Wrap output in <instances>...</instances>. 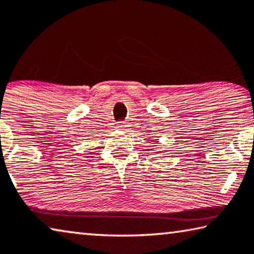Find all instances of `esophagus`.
Here are the masks:
<instances>
[{
    "label": "esophagus",
    "instance_id": "obj_1",
    "mask_svg": "<svg viewBox=\"0 0 254 254\" xmlns=\"http://www.w3.org/2000/svg\"><path fill=\"white\" fill-rule=\"evenodd\" d=\"M117 127H118L119 129H125V128L128 127V125L126 123H124V121H120V123H118V125H117Z\"/></svg>",
    "mask_w": 254,
    "mask_h": 254
}]
</instances>
